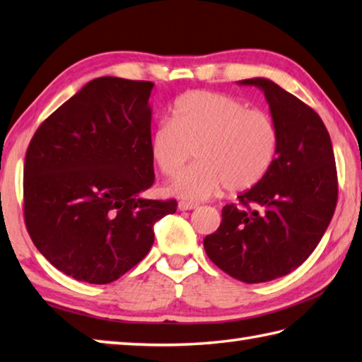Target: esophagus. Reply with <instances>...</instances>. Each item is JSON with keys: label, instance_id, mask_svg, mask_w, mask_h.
Wrapping results in <instances>:
<instances>
[{"label": "esophagus", "instance_id": "obj_1", "mask_svg": "<svg viewBox=\"0 0 362 362\" xmlns=\"http://www.w3.org/2000/svg\"><path fill=\"white\" fill-rule=\"evenodd\" d=\"M198 207V204H193V202H185V201H180L179 202V210H193Z\"/></svg>", "mask_w": 362, "mask_h": 362}]
</instances>
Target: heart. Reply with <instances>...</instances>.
<instances>
[{"mask_svg":"<svg viewBox=\"0 0 362 362\" xmlns=\"http://www.w3.org/2000/svg\"><path fill=\"white\" fill-rule=\"evenodd\" d=\"M279 150L277 123L264 110L247 109L242 101L215 91L196 90L175 101L170 122L150 137V155L166 177H174L198 158L168 187L189 201L255 188L271 170Z\"/></svg>","mask_w":362,"mask_h":362,"instance_id":"obj_1","label":"heart"}]
</instances>
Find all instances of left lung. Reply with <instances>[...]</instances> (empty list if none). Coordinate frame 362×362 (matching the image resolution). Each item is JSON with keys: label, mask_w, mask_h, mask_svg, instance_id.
Masks as SVG:
<instances>
[{"label": "left lung", "mask_w": 362, "mask_h": 362, "mask_svg": "<svg viewBox=\"0 0 362 362\" xmlns=\"http://www.w3.org/2000/svg\"><path fill=\"white\" fill-rule=\"evenodd\" d=\"M238 83L264 93L279 150L262 182L238 196L240 206L223 207L204 248L231 277L262 284L294 271L320 244L336 210L337 170L329 133L312 107L269 78Z\"/></svg>", "instance_id": "1"}]
</instances>
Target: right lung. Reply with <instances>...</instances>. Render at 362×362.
Listing matches in <instances>:
<instances>
[{
    "mask_svg": "<svg viewBox=\"0 0 362 362\" xmlns=\"http://www.w3.org/2000/svg\"><path fill=\"white\" fill-rule=\"evenodd\" d=\"M153 83L98 77L45 118L26 150L25 223L52 266L106 285L146 258L153 226L177 201L142 198L155 182L150 155Z\"/></svg>",
    "mask_w": 362,
    "mask_h": 362,
    "instance_id": "add662e5",
    "label": "right lung"
}]
</instances>
